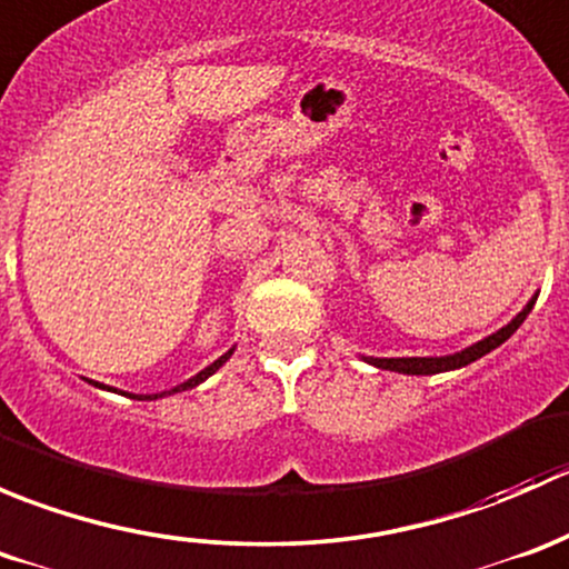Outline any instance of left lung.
Returning a JSON list of instances; mask_svg holds the SVG:
<instances>
[{"instance_id":"8db88e82","label":"left lung","mask_w":569,"mask_h":569,"mask_svg":"<svg viewBox=\"0 0 569 569\" xmlns=\"http://www.w3.org/2000/svg\"><path fill=\"white\" fill-rule=\"evenodd\" d=\"M533 302H537V295L531 297L529 306H526L523 311H520L512 321H509L507 327H501V330L492 332V336L481 338L479 343H473V347L462 349V352L443 355V358H363V360H366V363L377 366V369L399 371V375H440V371L462 369V366L473 363V360L485 358L487 352H492V349H496V347H501V343L507 341V338L512 336V332L518 330L520 325H523V319L531 313Z\"/></svg>"}]
</instances>
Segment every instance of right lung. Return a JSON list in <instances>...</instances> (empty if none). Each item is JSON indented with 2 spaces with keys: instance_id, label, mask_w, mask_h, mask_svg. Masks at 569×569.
<instances>
[{
  "instance_id": "add662e5",
  "label": "right lung",
  "mask_w": 569,
  "mask_h": 569,
  "mask_svg": "<svg viewBox=\"0 0 569 569\" xmlns=\"http://www.w3.org/2000/svg\"><path fill=\"white\" fill-rule=\"evenodd\" d=\"M231 355H233V349H228V352L222 355V358H217L214 363H211V366H206L203 371H198V375H194V377H189L187 382H181V386H176L173 391H164V393H146V396H142V393H123V396H129V399H140V401H148V399H162V396H170V393H178V391H189V388H194V386H200V382H203V380H209V377L214 375V371L220 369V366L226 363V360L231 358ZM90 382H93V380H90ZM93 386H96V388H107V386H101V382H93ZM107 391H112V388H107ZM118 393H120V391H118Z\"/></svg>"
}]
</instances>
